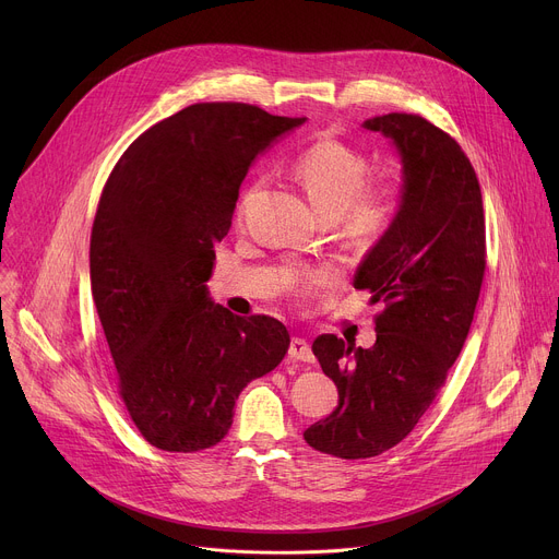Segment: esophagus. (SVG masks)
<instances>
[{"mask_svg": "<svg viewBox=\"0 0 559 559\" xmlns=\"http://www.w3.org/2000/svg\"><path fill=\"white\" fill-rule=\"evenodd\" d=\"M289 356L300 362H313V352L305 338H292L289 343Z\"/></svg>", "mask_w": 559, "mask_h": 559, "instance_id": "34e87169", "label": "esophagus"}]
</instances>
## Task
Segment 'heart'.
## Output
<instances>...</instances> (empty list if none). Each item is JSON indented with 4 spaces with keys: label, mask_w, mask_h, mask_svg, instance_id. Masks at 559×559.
Masks as SVG:
<instances>
[{
    "label": "heart",
    "mask_w": 559,
    "mask_h": 559,
    "mask_svg": "<svg viewBox=\"0 0 559 559\" xmlns=\"http://www.w3.org/2000/svg\"><path fill=\"white\" fill-rule=\"evenodd\" d=\"M292 170L313 205L328 216L343 214L354 234L367 236L382 229L395 212V186L391 181L365 186V154L338 139H318L302 147L294 158ZM257 190L259 186L246 192L238 205V216L246 214ZM325 278V272H313L305 285H318Z\"/></svg>",
    "instance_id": "obj_1"
}]
</instances>
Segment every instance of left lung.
<instances>
[{
    "mask_svg": "<svg viewBox=\"0 0 559 559\" xmlns=\"http://www.w3.org/2000/svg\"><path fill=\"white\" fill-rule=\"evenodd\" d=\"M362 126L401 152L403 203L354 278L382 305L373 347L334 334L311 345L338 407L302 436L343 460L380 455L414 431L460 356L487 267L483 192L457 141L407 112Z\"/></svg>",
    "mask_w": 559,
    "mask_h": 559,
    "instance_id": "obj_1",
    "label": "left lung"
}]
</instances>
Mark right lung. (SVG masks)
Listing matches in <instances>:
<instances>
[{
  "label": "right lung",
  "instance_id": "1",
  "mask_svg": "<svg viewBox=\"0 0 559 559\" xmlns=\"http://www.w3.org/2000/svg\"><path fill=\"white\" fill-rule=\"evenodd\" d=\"M302 121L194 104L136 136L104 186L91 287L121 401L156 449L218 444L238 393L289 349L281 321L214 305L205 283L257 154Z\"/></svg>",
  "mask_w": 559,
  "mask_h": 559
}]
</instances>
